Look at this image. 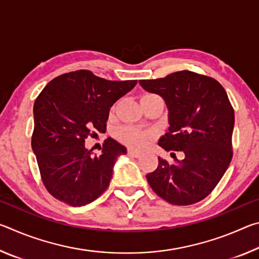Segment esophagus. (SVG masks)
<instances>
[{
    "mask_svg": "<svg viewBox=\"0 0 259 259\" xmlns=\"http://www.w3.org/2000/svg\"><path fill=\"white\" fill-rule=\"evenodd\" d=\"M128 154L131 155V156H134V157H139L140 155H142V153L135 151V150H130V148H129V150H128Z\"/></svg>",
    "mask_w": 259,
    "mask_h": 259,
    "instance_id": "obj_1",
    "label": "esophagus"
}]
</instances>
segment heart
<instances>
[{
	"label": "heart",
	"instance_id": "1",
	"mask_svg": "<svg viewBox=\"0 0 259 259\" xmlns=\"http://www.w3.org/2000/svg\"><path fill=\"white\" fill-rule=\"evenodd\" d=\"M116 137L122 143L134 148H144L153 138V134L148 130L137 128L134 125H124L116 131Z\"/></svg>",
	"mask_w": 259,
	"mask_h": 259
}]
</instances>
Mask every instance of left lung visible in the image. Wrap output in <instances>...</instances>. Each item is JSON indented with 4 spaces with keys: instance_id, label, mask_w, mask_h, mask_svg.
Listing matches in <instances>:
<instances>
[{
    "instance_id": "obj_1",
    "label": "left lung",
    "mask_w": 259,
    "mask_h": 259,
    "mask_svg": "<svg viewBox=\"0 0 259 259\" xmlns=\"http://www.w3.org/2000/svg\"><path fill=\"white\" fill-rule=\"evenodd\" d=\"M139 84L161 96L168 107L170 126L159 145L185 154L174 163L159 157L157 168L146 175L148 184L171 204L199 202L216 187L233 155L234 111L225 89L214 78L190 71Z\"/></svg>"
}]
</instances>
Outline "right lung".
<instances>
[{
	"label": "right lung",
	"mask_w": 259,
	"mask_h": 259,
	"mask_svg": "<svg viewBox=\"0 0 259 259\" xmlns=\"http://www.w3.org/2000/svg\"><path fill=\"white\" fill-rule=\"evenodd\" d=\"M136 84L137 80L108 81L80 69L55 77L41 91L33 108L32 148L54 198L82 207L106 191L114 163L126 148L107 138L96 155L84 142L93 130L106 129L113 104Z\"/></svg>",
	"instance_id": "add662e5"
}]
</instances>
